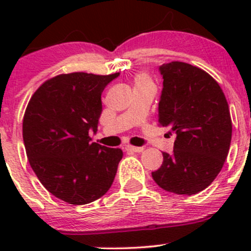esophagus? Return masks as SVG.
<instances>
[{"label":"esophagus","mask_w":251,"mask_h":251,"mask_svg":"<svg viewBox=\"0 0 251 251\" xmlns=\"http://www.w3.org/2000/svg\"><path fill=\"white\" fill-rule=\"evenodd\" d=\"M143 147H133V146H126L125 151H132V153H141L143 151Z\"/></svg>","instance_id":"1"}]
</instances>
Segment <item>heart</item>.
Instances as JSON below:
<instances>
[{"label":"heart","mask_w":251,"mask_h":251,"mask_svg":"<svg viewBox=\"0 0 251 251\" xmlns=\"http://www.w3.org/2000/svg\"><path fill=\"white\" fill-rule=\"evenodd\" d=\"M135 87L136 86H142V85H149V83H153V81H151V76H149L148 74H146V73H140V74H137L135 76Z\"/></svg>","instance_id":"1"}]
</instances>
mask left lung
<instances>
[{
    "label": "left lung",
    "instance_id": "8db88e82",
    "mask_svg": "<svg viewBox=\"0 0 251 251\" xmlns=\"http://www.w3.org/2000/svg\"><path fill=\"white\" fill-rule=\"evenodd\" d=\"M163 92L159 125L176 133L174 153L164 151L160 168L151 173L159 187L176 194L199 193L221 171L232 138L228 103L211 75L174 60L160 67Z\"/></svg>",
    "mask_w": 251,
    "mask_h": 251
}]
</instances>
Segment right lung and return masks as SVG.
Wrapping results in <instances>:
<instances>
[{
	"label": "right lung",
	"mask_w": 251,
	"mask_h": 251,
	"mask_svg": "<svg viewBox=\"0 0 251 251\" xmlns=\"http://www.w3.org/2000/svg\"><path fill=\"white\" fill-rule=\"evenodd\" d=\"M118 76L60 74L30 98L23 119L30 166L45 188L65 203H91L113 183L123 151L91 143L90 131H97L103 90Z\"/></svg>",
	"instance_id": "add662e5"
}]
</instances>
